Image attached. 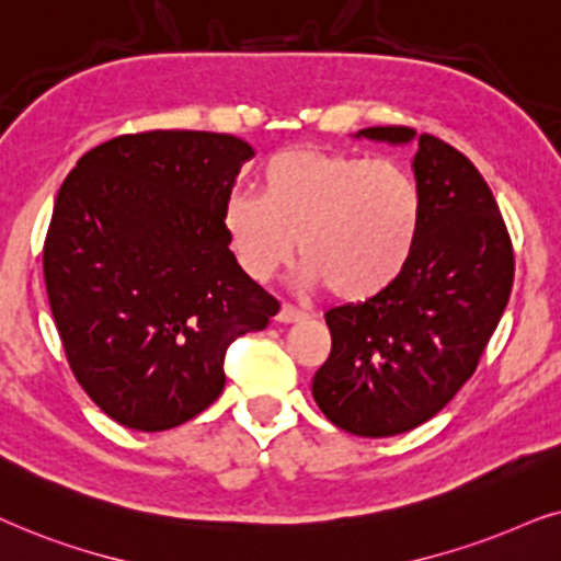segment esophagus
<instances>
[{
  "mask_svg": "<svg viewBox=\"0 0 561 561\" xmlns=\"http://www.w3.org/2000/svg\"><path fill=\"white\" fill-rule=\"evenodd\" d=\"M276 320H279V323H300V320H305V312L302 310H297V308H293V305H282L279 308V312H276Z\"/></svg>",
  "mask_w": 561,
  "mask_h": 561,
  "instance_id": "1",
  "label": "esophagus"
}]
</instances>
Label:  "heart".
Instances as JSON below:
<instances>
[{
  "label": "heart",
  "instance_id": "obj_1",
  "mask_svg": "<svg viewBox=\"0 0 561 561\" xmlns=\"http://www.w3.org/2000/svg\"><path fill=\"white\" fill-rule=\"evenodd\" d=\"M220 220L253 282L272 279L300 245L310 287H328L341 302H367L413 259L423 197L400 163L300 146L266 161L259 197L230 194Z\"/></svg>",
  "mask_w": 561,
  "mask_h": 561
}]
</instances>
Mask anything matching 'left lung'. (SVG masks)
I'll return each mask as SVG.
<instances>
[{
    "label": "left lung",
    "instance_id": "8db88e82",
    "mask_svg": "<svg viewBox=\"0 0 561 561\" xmlns=\"http://www.w3.org/2000/svg\"><path fill=\"white\" fill-rule=\"evenodd\" d=\"M356 138L415 140L423 226L390 289L325 312L331 356L312 377V398L341 431L385 438L428 421L474 375L511 297L515 261L495 197L465 153L400 125Z\"/></svg>",
    "mask_w": 561,
    "mask_h": 561
}]
</instances>
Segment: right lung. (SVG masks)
<instances>
[{
  "label": "right lung",
  "mask_w": 561,
  "mask_h": 561,
  "mask_svg": "<svg viewBox=\"0 0 561 561\" xmlns=\"http://www.w3.org/2000/svg\"><path fill=\"white\" fill-rule=\"evenodd\" d=\"M249 159L226 133H133L81 156L58 190L50 312L73 377L125 428H176L210 408L230 343L279 312L220 220Z\"/></svg>",
  "instance_id": "right-lung-1"
}]
</instances>
